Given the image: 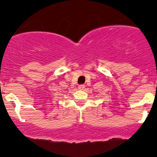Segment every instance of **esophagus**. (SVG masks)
I'll list each match as a JSON object with an SVG mask.
<instances>
[{
  "label": "esophagus",
  "instance_id": "obj_1",
  "mask_svg": "<svg viewBox=\"0 0 157 157\" xmlns=\"http://www.w3.org/2000/svg\"><path fill=\"white\" fill-rule=\"evenodd\" d=\"M78 89L80 90H83L85 89V86L84 85H79Z\"/></svg>",
  "mask_w": 157,
  "mask_h": 157
}]
</instances>
